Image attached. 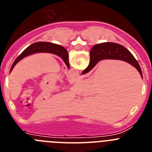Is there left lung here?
Instances as JSON below:
<instances>
[{"label":"left lung","mask_w":152,"mask_h":152,"mask_svg":"<svg viewBox=\"0 0 152 152\" xmlns=\"http://www.w3.org/2000/svg\"><path fill=\"white\" fill-rule=\"evenodd\" d=\"M37 52H49V53H52V54L57 55L59 57H61L64 60V63L67 64V66L70 68L69 61H68V53L67 50L64 49V47L61 46L57 44L51 43V42H39L36 43L32 44L29 45L28 48H26L23 52L21 53L18 57L16 58L14 62L12 64L11 68H10V72L13 70V67L15 66L18 61L23 59V58L26 57L29 55L37 53Z\"/></svg>","instance_id":"1"}]
</instances>
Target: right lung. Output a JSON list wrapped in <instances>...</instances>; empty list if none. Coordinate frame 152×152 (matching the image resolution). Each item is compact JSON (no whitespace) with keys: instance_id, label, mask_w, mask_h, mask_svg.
<instances>
[{"instance_id":"right-lung-1","label":"right lung","mask_w":152,"mask_h":152,"mask_svg":"<svg viewBox=\"0 0 152 152\" xmlns=\"http://www.w3.org/2000/svg\"><path fill=\"white\" fill-rule=\"evenodd\" d=\"M103 59H117L126 61L135 67L142 76L139 63L131 52L123 45L114 42H103L93 47L90 52V64L82 72V75L89 72L98 61Z\"/></svg>"}]
</instances>
